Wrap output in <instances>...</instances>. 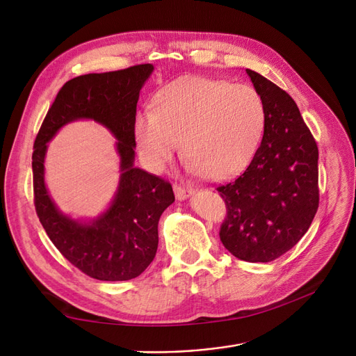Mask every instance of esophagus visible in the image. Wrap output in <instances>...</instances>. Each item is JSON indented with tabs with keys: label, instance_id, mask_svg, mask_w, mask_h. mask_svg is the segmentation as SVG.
<instances>
[{
	"label": "esophagus",
	"instance_id": "esophagus-1",
	"mask_svg": "<svg viewBox=\"0 0 356 356\" xmlns=\"http://www.w3.org/2000/svg\"><path fill=\"white\" fill-rule=\"evenodd\" d=\"M173 191H175L176 197L180 199V200H181V199H186V197H189V196H192V195L195 193V189H193V188H188V186L177 184V183L173 184Z\"/></svg>",
	"mask_w": 356,
	"mask_h": 356
}]
</instances>
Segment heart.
<instances>
[{
	"instance_id": "heart-1",
	"label": "heart",
	"mask_w": 356,
	"mask_h": 356,
	"mask_svg": "<svg viewBox=\"0 0 356 356\" xmlns=\"http://www.w3.org/2000/svg\"><path fill=\"white\" fill-rule=\"evenodd\" d=\"M266 121L255 88L222 79L189 78L161 90L140 111L134 138L147 165L163 172L183 145L195 173L225 179L254 157Z\"/></svg>"
}]
</instances>
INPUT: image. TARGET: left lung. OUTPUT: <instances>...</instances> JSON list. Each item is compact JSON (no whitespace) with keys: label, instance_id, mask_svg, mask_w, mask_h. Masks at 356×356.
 <instances>
[{"label":"left lung","instance_id":"obj_1","mask_svg":"<svg viewBox=\"0 0 356 356\" xmlns=\"http://www.w3.org/2000/svg\"><path fill=\"white\" fill-rule=\"evenodd\" d=\"M247 73L264 102V136L247 170L216 188L227 204L219 238L239 259L270 263L302 239L319 208V149L289 93Z\"/></svg>","mask_w":356,"mask_h":356}]
</instances>
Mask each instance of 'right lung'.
<instances>
[{
  "instance_id": "1",
  "label": "right lung",
  "mask_w": 356,
  "mask_h": 356,
  "mask_svg": "<svg viewBox=\"0 0 356 356\" xmlns=\"http://www.w3.org/2000/svg\"><path fill=\"white\" fill-rule=\"evenodd\" d=\"M153 65L89 73L66 82L49 108L33 147L34 207L60 254L83 274L102 282L138 277L156 257L159 220L175 202L172 184L134 167L137 102ZM86 118L105 124L119 140L122 180L110 209L92 224L62 216L44 184L45 144L65 124Z\"/></svg>"
}]
</instances>
